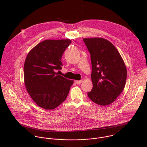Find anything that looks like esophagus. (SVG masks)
<instances>
[{"label": "esophagus", "instance_id": "esophagus-1", "mask_svg": "<svg viewBox=\"0 0 147 147\" xmlns=\"http://www.w3.org/2000/svg\"><path fill=\"white\" fill-rule=\"evenodd\" d=\"M75 82L76 84H80L83 82V80H76V81H75Z\"/></svg>", "mask_w": 147, "mask_h": 147}]
</instances>
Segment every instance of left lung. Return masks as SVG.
<instances>
[{
	"label": "left lung",
	"instance_id": "left-lung-1",
	"mask_svg": "<svg viewBox=\"0 0 147 147\" xmlns=\"http://www.w3.org/2000/svg\"><path fill=\"white\" fill-rule=\"evenodd\" d=\"M83 41L92 63L93 88L88 96L98 105H109L125 88L126 65L118 51L109 41L101 38H84Z\"/></svg>",
	"mask_w": 147,
	"mask_h": 147
}]
</instances>
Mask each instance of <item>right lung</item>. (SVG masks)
I'll return each mask as SVG.
<instances>
[{"label": "right lung", "mask_w": 147, "mask_h": 147, "mask_svg": "<svg viewBox=\"0 0 147 147\" xmlns=\"http://www.w3.org/2000/svg\"><path fill=\"white\" fill-rule=\"evenodd\" d=\"M71 43L70 40H47L36 45L28 54L24 66L26 90L36 104L52 110L66 99L73 80L56 73L62 69V57Z\"/></svg>", "instance_id": "1"}]
</instances>
